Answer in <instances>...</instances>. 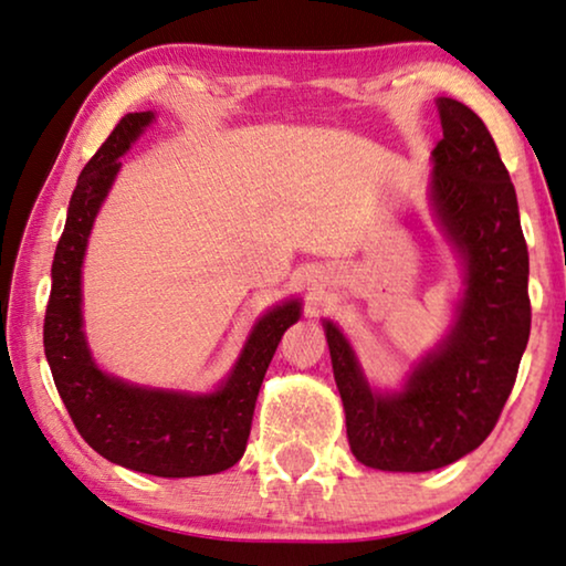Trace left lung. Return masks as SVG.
<instances>
[{
    "mask_svg": "<svg viewBox=\"0 0 566 566\" xmlns=\"http://www.w3.org/2000/svg\"><path fill=\"white\" fill-rule=\"evenodd\" d=\"M442 139L432 149L429 206L462 266L452 325L396 391L368 381L340 327L325 319L333 374L358 462L427 472L485 442L516 384L531 331L528 249L518 200L483 119L437 98Z\"/></svg>",
    "mask_w": 566,
    "mask_h": 566,
    "instance_id": "8db88e82",
    "label": "left lung"
}]
</instances>
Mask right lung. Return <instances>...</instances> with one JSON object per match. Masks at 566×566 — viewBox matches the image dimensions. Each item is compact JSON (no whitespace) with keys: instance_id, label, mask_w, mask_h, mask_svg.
Segmentation results:
<instances>
[{"instance_id":"right-lung-1","label":"right lung","mask_w":566,"mask_h":566,"mask_svg":"<svg viewBox=\"0 0 566 566\" xmlns=\"http://www.w3.org/2000/svg\"><path fill=\"white\" fill-rule=\"evenodd\" d=\"M151 122V112L126 114L75 182L50 272L42 343L67 415L101 458L157 478L213 475L243 458L261 381L284 331L300 319L302 302L294 297L266 310L251 327L231 374L210 394L151 389L98 368L83 333V256L122 170L119 157Z\"/></svg>"}]
</instances>
